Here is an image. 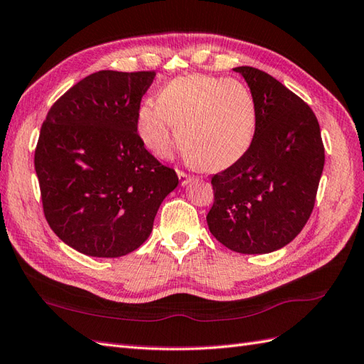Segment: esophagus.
Wrapping results in <instances>:
<instances>
[{
  "instance_id": "1",
  "label": "esophagus",
  "mask_w": 364,
  "mask_h": 364,
  "mask_svg": "<svg viewBox=\"0 0 364 364\" xmlns=\"http://www.w3.org/2000/svg\"><path fill=\"white\" fill-rule=\"evenodd\" d=\"M178 173V178H180V183H181V186H186L188 184L189 181H191V175H188L186 172H183V171H178L176 172Z\"/></svg>"
}]
</instances>
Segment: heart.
Here are the masks:
<instances>
[{
    "instance_id": "b5f03b06",
    "label": "heart",
    "mask_w": 364,
    "mask_h": 364,
    "mask_svg": "<svg viewBox=\"0 0 364 364\" xmlns=\"http://www.w3.org/2000/svg\"><path fill=\"white\" fill-rule=\"evenodd\" d=\"M136 129L158 158H171L180 142L197 164L220 171L237 163L255 139L256 105L239 80L193 74L168 82L156 104H142Z\"/></svg>"
}]
</instances>
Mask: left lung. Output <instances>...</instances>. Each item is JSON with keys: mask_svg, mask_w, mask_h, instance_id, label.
Instances as JSON below:
<instances>
[{"mask_svg": "<svg viewBox=\"0 0 364 364\" xmlns=\"http://www.w3.org/2000/svg\"><path fill=\"white\" fill-rule=\"evenodd\" d=\"M256 105L255 139L237 163L213 176L208 226L242 255H265L289 245L315 206L324 146L311 108L272 75L234 68Z\"/></svg>", "mask_w": 364, "mask_h": 364, "instance_id": "left-lung-1", "label": "left lung"}]
</instances>
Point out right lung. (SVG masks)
Listing matches in <instances>:
<instances>
[{"label": "right lung", "mask_w": 364, "mask_h": 364, "mask_svg": "<svg viewBox=\"0 0 364 364\" xmlns=\"http://www.w3.org/2000/svg\"><path fill=\"white\" fill-rule=\"evenodd\" d=\"M155 71H97L50 107L36 149L46 220L82 255L139 248L178 176L147 151L136 117Z\"/></svg>", "instance_id": "right-lung-1"}]
</instances>
